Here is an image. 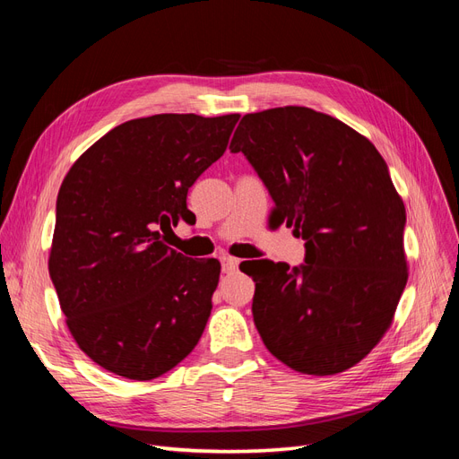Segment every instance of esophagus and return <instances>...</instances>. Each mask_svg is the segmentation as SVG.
I'll return each mask as SVG.
<instances>
[{
  "label": "esophagus",
  "instance_id": "esophagus-1",
  "mask_svg": "<svg viewBox=\"0 0 459 459\" xmlns=\"http://www.w3.org/2000/svg\"><path fill=\"white\" fill-rule=\"evenodd\" d=\"M220 264H221V270H224V273H231L238 270L239 260L231 258V256H220Z\"/></svg>",
  "mask_w": 459,
  "mask_h": 459
}]
</instances>
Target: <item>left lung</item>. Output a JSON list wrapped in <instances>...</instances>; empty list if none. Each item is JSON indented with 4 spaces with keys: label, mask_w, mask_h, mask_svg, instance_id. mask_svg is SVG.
I'll use <instances>...</instances> for the list:
<instances>
[{
    "label": "left lung",
    "mask_w": 459,
    "mask_h": 459,
    "mask_svg": "<svg viewBox=\"0 0 459 459\" xmlns=\"http://www.w3.org/2000/svg\"><path fill=\"white\" fill-rule=\"evenodd\" d=\"M266 186L273 216L304 239V264L266 262L253 317L266 349L308 375L366 358L408 281L406 208L364 135L308 107L245 115L230 143Z\"/></svg>",
    "instance_id": "left-lung-1"
}]
</instances>
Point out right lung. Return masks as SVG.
<instances>
[{"label":"right lung","mask_w":459,"mask_h":459,"mask_svg":"<svg viewBox=\"0 0 459 459\" xmlns=\"http://www.w3.org/2000/svg\"><path fill=\"white\" fill-rule=\"evenodd\" d=\"M238 120H128L63 179L49 275L74 341L103 369L151 381L199 342L220 262L176 253L166 235L179 220L191 221L187 191L224 155Z\"/></svg>","instance_id":"right-lung-1"}]
</instances>
